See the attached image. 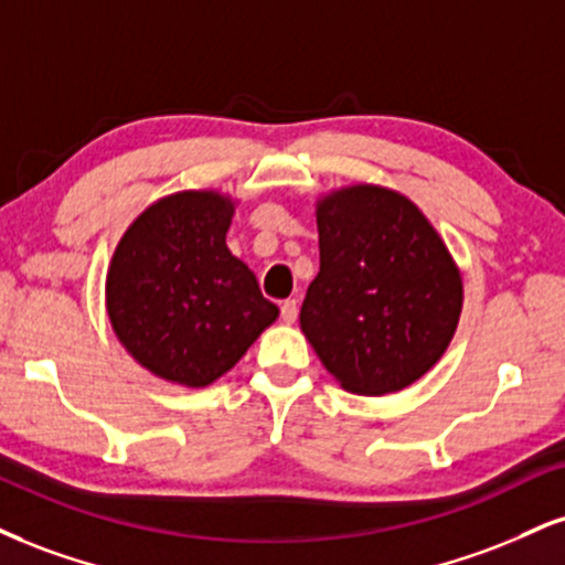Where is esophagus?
<instances>
[{
	"label": "esophagus",
	"instance_id": "obj_1",
	"mask_svg": "<svg viewBox=\"0 0 565 565\" xmlns=\"http://www.w3.org/2000/svg\"><path fill=\"white\" fill-rule=\"evenodd\" d=\"M297 312H300V302H297V300H284L281 302V318L287 323L297 321Z\"/></svg>",
	"mask_w": 565,
	"mask_h": 565
}]
</instances>
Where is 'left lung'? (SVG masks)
I'll return each mask as SVG.
<instances>
[{"label":"left lung","mask_w":565,"mask_h":565,"mask_svg":"<svg viewBox=\"0 0 565 565\" xmlns=\"http://www.w3.org/2000/svg\"><path fill=\"white\" fill-rule=\"evenodd\" d=\"M321 270L300 326L326 371L352 394H390L447 350L463 284L445 242L411 200L352 186L318 205Z\"/></svg>","instance_id":"obj_1"}]
</instances>
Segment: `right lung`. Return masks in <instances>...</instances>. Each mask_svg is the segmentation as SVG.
<instances>
[{
    "instance_id": "1",
    "label": "right lung",
    "mask_w": 565,
    "mask_h": 565,
    "mask_svg": "<svg viewBox=\"0 0 565 565\" xmlns=\"http://www.w3.org/2000/svg\"><path fill=\"white\" fill-rule=\"evenodd\" d=\"M231 213L215 192L171 194L136 217L113 255L115 334L168 382H215L278 316L253 270L228 253Z\"/></svg>"
}]
</instances>
